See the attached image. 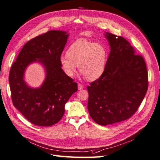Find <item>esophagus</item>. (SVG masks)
I'll use <instances>...</instances> for the list:
<instances>
[{
    "label": "esophagus",
    "mask_w": 160,
    "mask_h": 160,
    "mask_svg": "<svg viewBox=\"0 0 160 160\" xmlns=\"http://www.w3.org/2000/svg\"><path fill=\"white\" fill-rule=\"evenodd\" d=\"M78 89L79 90H82V89H83V86H82V85L80 84H78Z\"/></svg>",
    "instance_id": "1"
}]
</instances>
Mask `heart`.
I'll return each mask as SVG.
<instances>
[{
	"label": "heart",
	"instance_id": "b5f03b06",
	"mask_svg": "<svg viewBox=\"0 0 160 160\" xmlns=\"http://www.w3.org/2000/svg\"><path fill=\"white\" fill-rule=\"evenodd\" d=\"M108 58V51L104 44L86 41L76 40L62 54L60 62L64 73L72 77L78 66L80 72L88 81L98 79L104 74Z\"/></svg>",
	"mask_w": 160,
	"mask_h": 160
}]
</instances>
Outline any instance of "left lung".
Segmentation results:
<instances>
[{"label":"left lung","mask_w":160,"mask_h":160,"mask_svg":"<svg viewBox=\"0 0 160 160\" xmlns=\"http://www.w3.org/2000/svg\"><path fill=\"white\" fill-rule=\"evenodd\" d=\"M110 52L104 74L87 87L88 110L98 124L107 126L130 118L148 90L146 65L121 37L105 32Z\"/></svg>","instance_id":"obj_1"}]
</instances>
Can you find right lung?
<instances>
[{"mask_svg":"<svg viewBox=\"0 0 160 160\" xmlns=\"http://www.w3.org/2000/svg\"><path fill=\"white\" fill-rule=\"evenodd\" d=\"M69 37L64 30H49L24 44L13 63L9 84L14 106L24 117L38 126H51L58 122L65 112V104L78 90L77 83L67 76L60 58ZM33 63L42 65L45 78L39 87L25 82V72Z\"/></svg>","mask_w":160,"mask_h":160,"instance_id":"right-lung-1","label":"right lung"}]
</instances>
